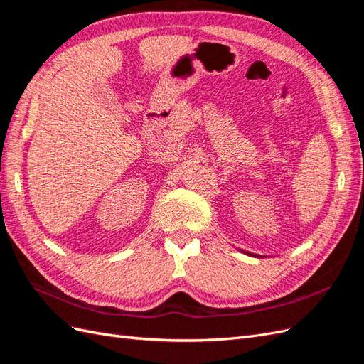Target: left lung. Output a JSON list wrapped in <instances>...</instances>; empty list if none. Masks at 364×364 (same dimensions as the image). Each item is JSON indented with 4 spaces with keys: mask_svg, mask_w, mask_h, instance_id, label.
I'll use <instances>...</instances> for the list:
<instances>
[{
    "mask_svg": "<svg viewBox=\"0 0 364 364\" xmlns=\"http://www.w3.org/2000/svg\"><path fill=\"white\" fill-rule=\"evenodd\" d=\"M245 253H249V252H245ZM249 255H252V257H255V255H253V253H249Z\"/></svg>",
    "mask_w": 364,
    "mask_h": 364,
    "instance_id": "left-lung-1",
    "label": "left lung"
}]
</instances>
